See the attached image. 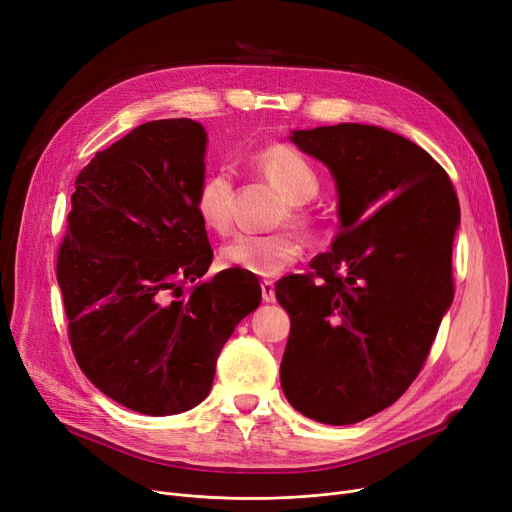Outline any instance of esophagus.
<instances>
[{"label":"esophagus","instance_id":"esophagus-1","mask_svg":"<svg viewBox=\"0 0 512 512\" xmlns=\"http://www.w3.org/2000/svg\"><path fill=\"white\" fill-rule=\"evenodd\" d=\"M261 297L265 303H274L276 301V286L272 280H263L261 282Z\"/></svg>","mask_w":512,"mask_h":512}]
</instances>
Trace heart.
<instances>
[{"label":"heart","instance_id":"heart-1","mask_svg":"<svg viewBox=\"0 0 512 512\" xmlns=\"http://www.w3.org/2000/svg\"><path fill=\"white\" fill-rule=\"evenodd\" d=\"M253 168L270 180L290 201V218L303 228L313 226L305 203L319 191V176L297 149L288 145H267L251 155ZM234 178L226 168L207 172L195 191V211L201 224L224 234L232 222ZM301 240L292 232L272 234H236L220 249V263L232 270L255 276H276L301 257Z\"/></svg>","mask_w":512,"mask_h":512}]
</instances>
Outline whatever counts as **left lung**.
<instances>
[{"mask_svg":"<svg viewBox=\"0 0 512 512\" xmlns=\"http://www.w3.org/2000/svg\"><path fill=\"white\" fill-rule=\"evenodd\" d=\"M290 139L334 174L342 226L309 272L276 284L290 315L282 390L305 417L348 425L390 407L425 365L454 299L459 199L438 161L390 130L338 124Z\"/></svg>","mask_w":512,"mask_h":512,"instance_id":"obj_1","label":"left lung"}]
</instances>
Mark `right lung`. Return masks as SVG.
<instances>
[{
  "instance_id": "obj_1",
  "label": "right lung",
  "mask_w": 512,
  "mask_h": 512,
  "mask_svg": "<svg viewBox=\"0 0 512 512\" xmlns=\"http://www.w3.org/2000/svg\"><path fill=\"white\" fill-rule=\"evenodd\" d=\"M207 134L153 120L97 151L76 176L58 249L68 340L87 378L122 407L164 417L197 407L259 280L224 270L191 292L213 251L195 211Z\"/></svg>"
}]
</instances>
